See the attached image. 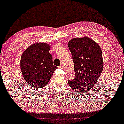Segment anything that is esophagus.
<instances>
[{"label":"esophagus","mask_w":124,"mask_h":124,"mask_svg":"<svg viewBox=\"0 0 124 124\" xmlns=\"http://www.w3.org/2000/svg\"><path fill=\"white\" fill-rule=\"evenodd\" d=\"M58 68H60V69H63V65H60V66H59L58 67Z\"/></svg>","instance_id":"34e87169"}]
</instances>
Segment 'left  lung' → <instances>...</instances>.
I'll use <instances>...</instances> for the list:
<instances>
[{"instance_id": "obj_1", "label": "left lung", "mask_w": 124, "mask_h": 124, "mask_svg": "<svg viewBox=\"0 0 124 124\" xmlns=\"http://www.w3.org/2000/svg\"><path fill=\"white\" fill-rule=\"evenodd\" d=\"M74 62L75 78L68 80L71 88L78 93L86 92L96 83L103 70L101 50L88 37L75 38L68 42Z\"/></svg>"}]
</instances>
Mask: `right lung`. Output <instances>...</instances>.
I'll use <instances>...</instances> for the list:
<instances>
[{
    "instance_id": "1",
    "label": "right lung",
    "mask_w": 124,
    "mask_h": 124,
    "mask_svg": "<svg viewBox=\"0 0 124 124\" xmlns=\"http://www.w3.org/2000/svg\"><path fill=\"white\" fill-rule=\"evenodd\" d=\"M50 46L46 43H35L25 50L21 55L20 66L25 80L35 88L47 84L57 67L53 65L49 52Z\"/></svg>"
}]
</instances>
